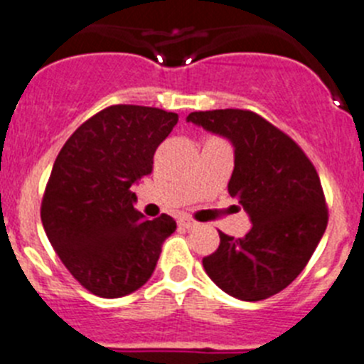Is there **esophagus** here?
Wrapping results in <instances>:
<instances>
[{
    "instance_id": "34e87169",
    "label": "esophagus",
    "mask_w": 364,
    "mask_h": 364,
    "mask_svg": "<svg viewBox=\"0 0 364 364\" xmlns=\"http://www.w3.org/2000/svg\"><path fill=\"white\" fill-rule=\"evenodd\" d=\"M179 225H181V227H185V228H196V227H199V223L196 221V219H192V218H188V215H183V218H179Z\"/></svg>"
}]
</instances>
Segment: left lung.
<instances>
[{
  "mask_svg": "<svg viewBox=\"0 0 364 364\" xmlns=\"http://www.w3.org/2000/svg\"><path fill=\"white\" fill-rule=\"evenodd\" d=\"M186 121L232 141L228 194L252 221L245 237L219 232L218 250L203 257L205 272L237 299L276 296L303 272L328 223L316 166L292 137L252 110H205Z\"/></svg>",
  "mask_w": 364,
  "mask_h": 364,
  "instance_id": "left-lung-1",
  "label": "left lung"
}]
</instances>
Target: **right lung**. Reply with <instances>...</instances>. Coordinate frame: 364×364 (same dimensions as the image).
<instances>
[{
    "mask_svg": "<svg viewBox=\"0 0 364 364\" xmlns=\"http://www.w3.org/2000/svg\"><path fill=\"white\" fill-rule=\"evenodd\" d=\"M178 119L156 107L112 105L77 127L55 158L41 223L67 270L94 296L143 287L176 230L166 214L143 218L130 186L152 172L154 152Z\"/></svg>",
    "mask_w": 364,
    "mask_h": 364,
    "instance_id": "obj_1",
    "label": "right lung"
}]
</instances>
